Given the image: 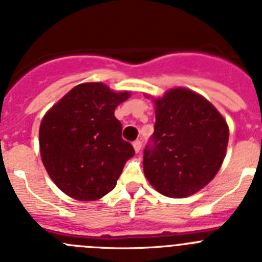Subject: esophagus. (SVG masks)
<instances>
[{
  "mask_svg": "<svg viewBox=\"0 0 262 262\" xmlns=\"http://www.w3.org/2000/svg\"><path fill=\"white\" fill-rule=\"evenodd\" d=\"M133 145H134V149H135L136 154H138V152L142 149V142H140V140H135Z\"/></svg>",
  "mask_w": 262,
  "mask_h": 262,
  "instance_id": "esophagus-1",
  "label": "esophagus"
}]
</instances>
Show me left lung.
Listing matches in <instances>:
<instances>
[{
    "mask_svg": "<svg viewBox=\"0 0 262 262\" xmlns=\"http://www.w3.org/2000/svg\"><path fill=\"white\" fill-rule=\"evenodd\" d=\"M155 105V131L143 156L144 174L163 195L189 196L222 166L228 126L207 99L184 88L169 90Z\"/></svg>",
    "mask_w": 262,
    "mask_h": 262,
    "instance_id": "left-lung-1",
    "label": "left lung"
}]
</instances>
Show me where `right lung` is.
<instances>
[{
  "label": "right lung",
  "mask_w": 262,
  "mask_h": 262,
  "mask_svg": "<svg viewBox=\"0 0 262 262\" xmlns=\"http://www.w3.org/2000/svg\"><path fill=\"white\" fill-rule=\"evenodd\" d=\"M129 97L101 82L77 85L45 115L39 129L41 161L67 195L96 201L110 193L134 147L122 139L114 111Z\"/></svg>",
  "instance_id": "right-lung-1"
}]
</instances>
